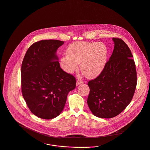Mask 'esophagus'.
<instances>
[{
  "label": "esophagus",
  "mask_w": 150,
  "mask_h": 150,
  "mask_svg": "<svg viewBox=\"0 0 150 150\" xmlns=\"http://www.w3.org/2000/svg\"><path fill=\"white\" fill-rule=\"evenodd\" d=\"M83 83H84V82H83V81L78 80L77 81V82H76V85H77V86H79V85L81 84H83Z\"/></svg>",
  "instance_id": "1"
}]
</instances>
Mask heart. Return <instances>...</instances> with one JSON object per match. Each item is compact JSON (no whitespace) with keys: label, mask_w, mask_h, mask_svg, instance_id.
<instances>
[{"label":"heart","mask_w":150,"mask_h":150,"mask_svg":"<svg viewBox=\"0 0 150 150\" xmlns=\"http://www.w3.org/2000/svg\"><path fill=\"white\" fill-rule=\"evenodd\" d=\"M66 55L60 59L62 69L73 73L80 68L88 78H95L103 71L107 62L108 49L105 44L95 42H76L70 45Z\"/></svg>","instance_id":"obj_1"}]
</instances>
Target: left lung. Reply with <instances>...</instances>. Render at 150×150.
<instances>
[{
	"label": "left lung",
	"mask_w": 150,
	"mask_h": 150,
	"mask_svg": "<svg viewBox=\"0 0 150 150\" xmlns=\"http://www.w3.org/2000/svg\"><path fill=\"white\" fill-rule=\"evenodd\" d=\"M114 47L103 72L88 81L87 104L93 115L110 118L129 104L137 85V72L132 53L121 39L112 38Z\"/></svg>",
	"instance_id": "8db88e82"
}]
</instances>
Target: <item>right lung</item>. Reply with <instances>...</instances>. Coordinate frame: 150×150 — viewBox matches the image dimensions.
<instances>
[{"label": "right lung", "instance_id": "obj_1", "mask_svg": "<svg viewBox=\"0 0 150 150\" xmlns=\"http://www.w3.org/2000/svg\"><path fill=\"white\" fill-rule=\"evenodd\" d=\"M64 43L57 40L36 42L27 50L22 64L23 97L31 112L40 118L57 117L69 93L76 88L75 77L60 68L56 54Z\"/></svg>", "mask_w": 150, "mask_h": 150}]
</instances>
